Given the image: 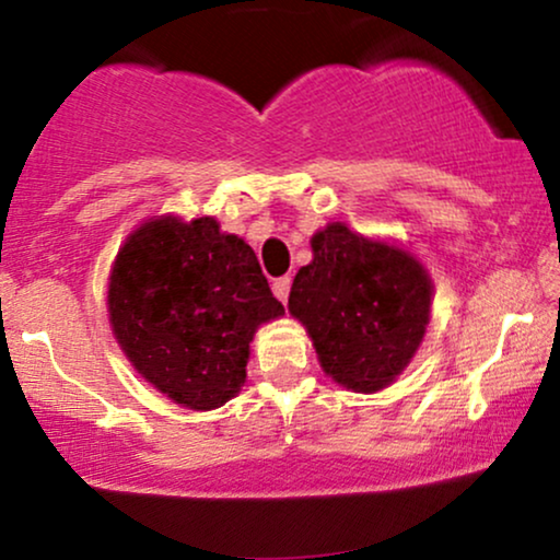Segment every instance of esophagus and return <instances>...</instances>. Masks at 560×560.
Returning <instances> with one entry per match:
<instances>
[{
    "label": "esophagus",
    "instance_id": "esophagus-1",
    "mask_svg": "<svg viewBox=\"0 0 560 560\" xmlns=\"http://www.w3.org/2000/svg\"><path fill=\"white\" fill-rule=\"evenodd\" d=\"M272 293L280 303H288V293H290V278H278L272 282Z\"/></svg>",
    "mask_w": 560,
    "mask_h": 560
}]
</instances>
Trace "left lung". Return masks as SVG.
<instances>
[{
    "instance_id": "1",
    "label": "left lung",
    "mask_w": 560,
    "mask_h": 560,
    "mask_svg": "<svg viewBox=\"0 0 560 560\" xmlns=\"http://www.w3.org/2000/svg\"><path fill=\"white\" fill-rule=\"evenodd\" d=\"M288 311L311 336L320 370L354 393H380L400 377L431 324L433 280L400 244L331 221L311 236Z\"/></svg>"
}]
</instances>
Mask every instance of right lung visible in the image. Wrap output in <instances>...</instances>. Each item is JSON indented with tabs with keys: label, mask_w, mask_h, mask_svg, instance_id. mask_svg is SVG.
<instances>
[{
	"label": "right lung",
	"mask_w": 560,
	"mask_h": 560,
	"mask_svg": "<svg viewBox=\"0 0 560 560\" xmlns=\"http://www.w3.org/2000/svg\"><path fill=\"white\" fill-rule=\"evenodd\" d=\"M106 308L137 374L188 410L240 395L257 328L285 316L242 236L213 217L173 213L142 221L121 244Z\"/></svg>",
	"instance_id": "1"
}]
</instances>
